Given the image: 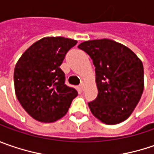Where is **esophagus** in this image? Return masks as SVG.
I'll use <instances>...</instances> for the list:
<instances>
[{"mask_svg": "<svg viewBox=\"0 0 154 154\" xmlns=\"http://www.w3.org/2000/svg\"><path fill=\"white\" fill-rule=\"evenodd\" d=\"M79 89L82 90V91H84V84H81L79 85Z\"/></svg>", "mask_w": 154, "mask_h": 154, "instance_id": "obj_1", "label": "esophagus"}]
</instances>
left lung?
Masks as SVG:
<instances>
[{"mask_svg":"<svg viewBox=\"0 0 154 154\" xmlns=\"http://www.w3.org/2000/svg\"><path fill=\"white\" fill-rule=\"evenodd\" d=\"M96 67L97 97L88 103L91 113L108 125L130 116L143 93L144 69L136 54L121 43L103 38L78 45Z\"/></svg>","mask_w":154,"mask_h":154,"instance_id":"1","label":"left lung"}]
</instances>
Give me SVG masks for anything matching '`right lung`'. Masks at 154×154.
I'll use <instances>...</instances> for the list:
<instances>
[{
    "instance_id": "right-lung-1",
    "label": "right lung",
    "mask_w": 154,
    "mask_h": 154,
    "mask_svg": "<svg viewBox=\"0 0 154 154\" xmlns=\"http://www.w3.org/2000/svg\"><path fill=\"white\" fill-rule=\"evenodd\" d=\"M77 40L45 37L32 44L16 63L14 73L17 99L27 114L40 122L65 116L77 91L64 84L59 68Z\"/></svg>"
}]
</instances>
